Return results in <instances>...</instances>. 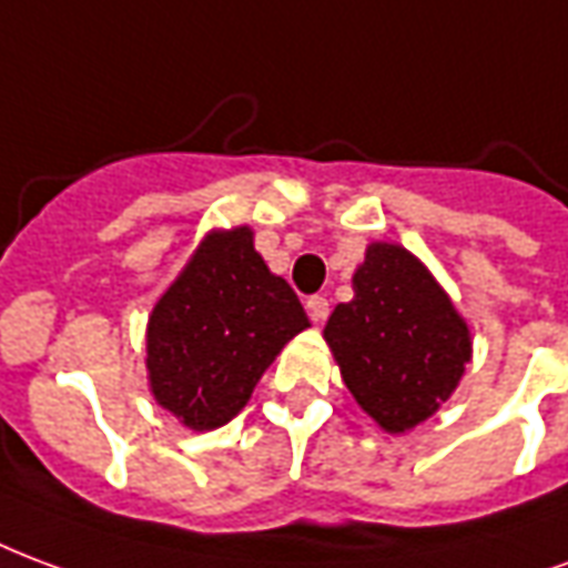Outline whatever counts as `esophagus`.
Returning <instances> with one entry per match:
<instances>
[{
  "mask_svg": "<svg viewBox=\"0 0 568 568\" xmlns=\"http://www.w3.org/2000/svg\"><path fill=\"white\" fill-rule=\"evenodd\" d=\"M305 308H308V314H312V321L324 324L326 314H329V300H326V296H312V300L305 302Z\"/></svg>",
  "mask_w": 568,
  "mask_h": 568,
  "instance_id": "1",
  "label": "esophagus"
}]
</instances>
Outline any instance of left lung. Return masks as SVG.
I'll list each match as a JSON object with an SVG mask.
<instances>
[{
  "label": "left lung",
  "instance_id": "left-lung-1",
  "mask_svg": "<svg viewBox=\"0 0 568 568\" xmlns=\"http://www.w3.org/2000/svg\"><path fill=\"white\" fill-rule=\"evenodd\" d=\"M324 338L351 396L390 436L436 415L471 359L466 317L433 272L390 242L366 247L354 300L335 305Z\"/></svg>",
  "mask_w": 568,
  "mask_h": 568
}]
</instances>
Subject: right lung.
<instances>
[{
	"instance_id": "obj_1",
	"label": "right lung",
	"mask_w": 568,
	"mask_h": 568,
	"mask_svg": "<svg viewBox=\"0 0 568 568\" xmlns=\"http://www.w3.org/2000/svg\"><path fill=\"white\" fill-rule=\"evenodd\" d=\"M308 326L296 293L256 254L251 226L211 230L148 317V387L178 424L217 429Z\"/></svg>"
}]
</instances>
